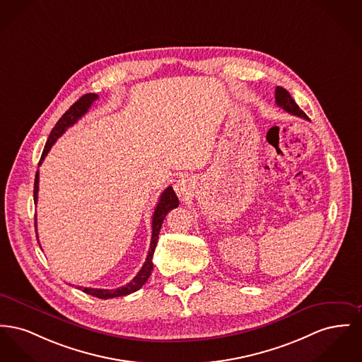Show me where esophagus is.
Segmentation results:
<instances>
[{
  "instance_id": "34e87169",
  "label": "esophagus",
  "mask_w": 362,
  "mask_h": 362,
  "mask_svg": "<svg viewBox=\"0 0 362 362\" xmlns=\"http://www.w3.org/2000/svg\"><path fill=\"white\" fill-rule=\"evenodd\" d=\"M192 189V183H190V179L189 177H185L182 176L180 179L176 180L175 183V192L179 195V197H186L189 192Z\"/></svg>"
}]
</instances>
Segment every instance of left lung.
Instances as JSON below:
<instances>
[{"label":"left lung","instance_id":"obj_1","mask_svg":"<svg viewBox=\"0 0 362 362\" xmlns=\"http://www.w3.org/2000/svg\"><path fill=\"white\" fill-rule=\"evenodd\" d=\"M275 100H276L277 105L283 107L286 112L298 116V117H302V119H308V116L303 113V110L299 109L297 103L293 100V97L290 95V93L286 88L277 86L276 90H275Z\"/></svg>","mask_w":362,"mask_h":362}]
</instances>
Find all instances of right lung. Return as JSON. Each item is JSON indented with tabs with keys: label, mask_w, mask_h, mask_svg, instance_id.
I'll use <instances>...</instances> for the list:
<instances>
[{
	"label": "right lung",
	"mask_w": 362,
	"mask_h": 362,
	"mask_svg": "<svg viewBox=\"0 0 362 362\" xmlns=\"http://www.w3.org/2000/svg\"><path fill=\"white\" fill-rule=\"evenodd\" d=\"M97 98H98V94H93V93L85 94L83 97H81L60 117V120L56 123V126L50 131V135H49V138L46 141V145H45V149H43L42 156H41V160H40L38 165L42 164L46 154L49 153L50 148L54 145V142L64 134L65 129L71 127V126H74L85 115L86 112H88V109H90V107L93 105V103ZM38 183H40V170H37L35 182H34V202L35 204L38 201V189H40ZM177 205H179V199H177L176 194L173 192V189L170 186L160 195L158 204H157L154 213H153V220H151V242H150L149 253H148V257H146V261L142 265L141 271L136 274V276L134 277L128 284L123 286V287H119V288H113V290L90 288V287H79V288H82V291L86 293V294H88V296L101 298V299L123 297V296H128L131 293L138 291L148 281V279L151 275V271H153V259L151 258H153L154 250H156V245H157V240H158V234H160L163 221H164L167 213L172 211V209H175V208H177ZM35 231H37V217H35Z\"/></svg>",
	"instance_id": "right-lung-1"
}]
</instances>
